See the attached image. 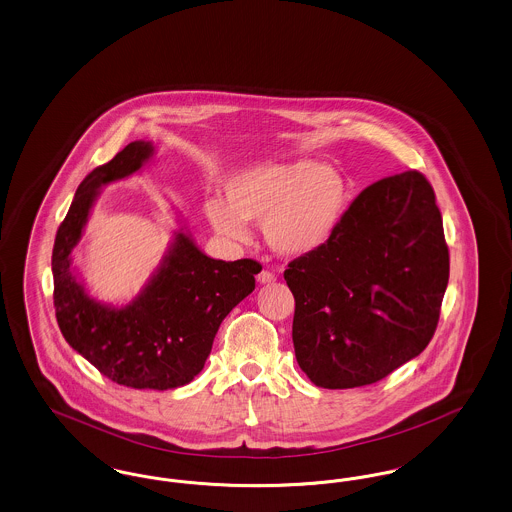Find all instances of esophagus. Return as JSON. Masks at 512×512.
<instances>
[{
  "label": "esophagus",
  "mask_w": 512,
  "mask_h": 512,
  "mask_svg": "<svg viewBox=\"0 0 512 512\" xmlns=\"http://www.w3.org/2000/svg\"><path fill=\"white\" fill-rule=\"evenodd\" d=\"M274 280H276V276L272 272H268V270H263V272L257 274V282L259 284H272Z\"/></svg>",
  "instance_id": "obj_1"
}]
</instances>
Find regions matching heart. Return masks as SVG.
I'll return each mask as SVG.
<instances>
[{
	"mask_svg": "<svg viewBox=\"0 0 512 512\" xmlns=\"http://www.w3.org/2000/svg\"><path fill=\"white\" fill-rule=\"evenodd\" d=\"M349 201L347 178L320 161H259L228 174L222 199L205 201L203 211L230 242L249 238L247 220H263L268 247L280 257L301 259L334 240Z\"/></svg>",
	"mask_w": 512,
	"mask_h": 512,
	"instance_id": "obj_1",
	"label": "heart"
}]
</instances>
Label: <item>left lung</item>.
Returning a JSON list of instances; mask_svg holds the SVG:
<instances>
[{
    "label": "left lung",
    "mask_w": 512,
    "mask_h": 512,
    "mask_svg": "<svg viewBox=\"0 0 512 512\" xmlns=\"http://www.w3.org/2000/svg\"><path fill=\"white\" fill-rule=\"evenodd\" d=\"M295 359L326 390L374 384L420 355L438 326L449 249L428 180L384 178L349 205L334 240L293 259Z\"/></svg>",
    "instance_id": "8db88e82"
}]
</instances>
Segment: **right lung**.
I'll return each mask as SVG.
<instances>
[{"mask_svg": "<svg viewBox=\"0 0 512 512\" xmlns=\"http://www.w3.org/2000/svg\"><path fill=\"white\" fill-rule=\"evenodd\" d=\"M153 155L151 142H132L80 182L55 236L51 272L57 324L74 351L121 386L163 391L190 384L203 370L220 322L255 290L261 265L211 259L184 224L130 303L117 307L88 293L74 274L73 249L99 190L140 171Z\"/></svg>", "mask_w": 512, "mask_h": 512, "instance_id": "add662e5", "label": "right lung"}]
</instances>
